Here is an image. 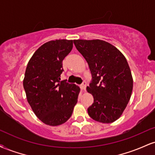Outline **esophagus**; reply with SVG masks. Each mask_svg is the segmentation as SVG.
<instances>
[{"label":"esophagus","mask_w":155,"mask_h":155,"mask_svg":"<svg viewBox=\"0 0 155 155\" xmlns=\"http://www.w3.org/2000/svg\"><path fill=\"white\" fill-rule=\"evenodd\" d=\"M86 87H87V84H86V82H83V83H82V84L81 85V90H84H84H86Z\"/></svg>","instance_id":"34e87169"}]
</instances>
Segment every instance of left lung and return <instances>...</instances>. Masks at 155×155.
Here are the masks:
<instances>
[{
	"instance_id": "obj_1",
	"label": "left lung",
	"mask_w": 155,
	"mask_h": 155,
	"mask_svg": "<svg viewBox=\"0 0 155 155\" xmlns=\"http://www.w3.org/2000/svg\"><path fill=\"white\" fill-rule=\"evenodd\" d=\"M77 50L87 62L92 82L87 91L94 103L87 108L97 122L118 120L130 99L133 81L127 60L114 46L103 40H74Z\"/></svg>"
}]
</instances>
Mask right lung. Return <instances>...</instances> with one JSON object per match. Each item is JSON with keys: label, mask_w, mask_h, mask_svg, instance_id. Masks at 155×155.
I'll return each instance as SVG.
<instances>
[{"label": "right lung", "mask_w": 155, "mask_h": 155, "mask_svg": "<svg viewBox=\"0 0 155 155\" xmlns=\"http://www.w3.org/2000/svg\"><path fill=\"white\" fill-rule=\"evenodd\" d=\"M73 48V40L50 41L35 51L27 65L23 87L28 104L44 124L58 126L71 117L80 88L60 81L63 60Z\"/></svg>", "instance_id": "add662e5"}]
</instances>
